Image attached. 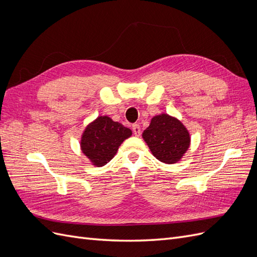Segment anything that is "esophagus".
<instances>
[{"mask_svg":"<svg viewBox=\"0 0 257 257\" xmlns=\"http://www.w3.org/2000/svg\"><path fill=\"white\" fill-rule=\"evenodd\" d=\"M132 128H133V132H134V135L135 136H141L142 134V131H141V126H139V124H133V126H132Z\"/></svg>","mask_w":257,"mask_h":257,"instance_id":"esophagus-1","label":"esophagus"}]
</instances>
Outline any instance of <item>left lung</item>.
Returning <instances> with one entry per match:
<instances>
[{
  "mask_svg": "<svg viewBox=\"0 0 257 257\" xmlns=\"http://www.w3.org/2000/svg\"><path fill=\"white\" fill-rule=\"evenodd\" d=\"M143 138L151 153L162 163L175 164L180 161L191 145V136L184 124L173 115H154Z\"/></svg>",
  "mask_w": 257,
  "mask_h": 257,
  "instance_id": "1",
  "label": "left lung"
}]
</instances>
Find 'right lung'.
<instances>
[{"label": "right lung", "instance_id": "1", "mask_svg": "<svg viewBox=\"0 0 257 257\" xmlns=\"http://www.w3.org/2000/svg\"><path fill=\"white\" fill-rule=\"evenodd\" d=\"M132 136V131L108 115L90 122L80 138V149L92 165L100 167L110 162L121 144Z\"/></svg>", "mask_w": 257, "mask_h": 257}]
</instances>
